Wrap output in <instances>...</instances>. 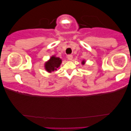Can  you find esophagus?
Masks as SVG:
<instances>
[{
	"label": "esophagus",
	"mask_w": 131,
	"mask_h": 131,
	"mask_svg": "<svg viewBox=\"0 0 131 131\" xmlns=\"http://www.w3.org/2000/svg\"><path fill=\"white\" fill-rule=\"evenodd\" d=\"M67 58L69 60H72L73 59V55H67Z\"/></svg>",
	"instance_id": "obj_1"
}]
</instances>
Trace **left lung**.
Here are the masks:
<instances>
[{
    "label": "left lung",
    "instance_id": "8db88e82",
    "mask_svg": "<svg viewBox=\"0 0 131 131\" xmlns=\"http://www.w3.org/2000/svg\"><path fill=\"white\" fill-rule=\"evenodd\" d=\"M85 60H83V61H82V64H83V65H84V64H85Z\"/></svg>",
    "mask_w": 131,
    "mask_h": 131
}]
</instances>
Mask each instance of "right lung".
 <instances>
[{
    "label": "right lung",
    "mask_w": 131,
    "mask_h": 131,
    "mask_svg": "<svg viewBox=\"0 0 131 131\" xmlns=\"http://www.w3.org/2000/svg\"><path fill=\"white\" fill-rule=\"evenodd\" d=\"M61 59L56 57L55 55H53L51 58L45 64V69L48 72L51 73L52 71L57 70V69L60 67L61 64Z\"/></svg>",
    "instance_id": "right-lung-1"
}]
</instances>
